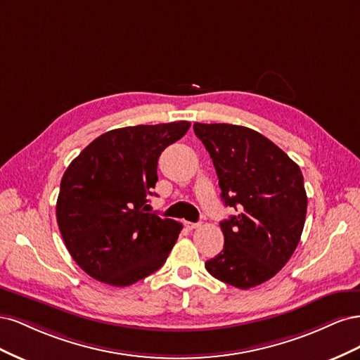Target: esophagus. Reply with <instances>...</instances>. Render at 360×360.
Segmentation results:
<instances>
[{
    "instance_id": "obj_1",
    "label": "esophagus",
    "mask_w": 360,
    "mask_h": 360,
    "mask_svg": "<svg viewBox=\"0 0 360 360\" xmlns=\"http://www.w3.org/2000/svg\"><path fill=\"white\" fill-rule=\"evenodd\" d=\"M184 226L188 228V230H195V228H198L200 224H195V222H184Z\"/></svg>"
}]
</instances>
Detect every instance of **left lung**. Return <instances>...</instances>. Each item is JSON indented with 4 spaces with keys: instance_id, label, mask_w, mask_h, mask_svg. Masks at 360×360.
I'll use <instances>...</instances> for the list:
<instances>
[{
    "instance_id": "left-lung-1",
    "label": "left lung",
    "mask_w": 360,
    "mask_h": 360,
    "mask_svg": "<svg viewBox=\"0 0 360 360\" xmlns=\"http://www.w3.org/2000/svg\"><path fill=\"white\" fill-rule=\"evenodd\" d=\"M213 160L225 205L238 213L221 222L224 249L205 261L212 276L248 290L274 278L296 250L308 198L297 163L255 130L195 123Z\"/></svg>"
}]
</instances>
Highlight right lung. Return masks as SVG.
<instances>
[{
    "mask_svg": "<svg viewBox=\"0 0 360 360\" xmlns=\"http://www.w3.org/2000/svg\"><path fill=\"white\" fill-rule=\"evenodd\" d=\"M189 122L114 129L96 138L64 172L57 222L85 274L114 287L144 279L165 263L181 224L150 213L158 159Z\"/></svg>",
    "mask_w": 360,
    "mask_h": 360,
    "instance_id": "obj_1",
    "label": "right lung"
}]
</instances>
